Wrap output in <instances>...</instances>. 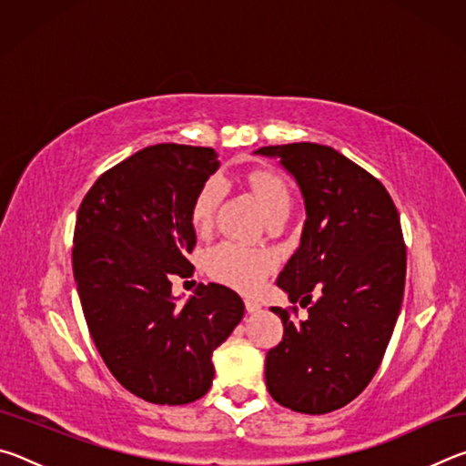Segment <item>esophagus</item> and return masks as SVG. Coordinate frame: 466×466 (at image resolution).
Here are the masks:
<instances>
[{"label":"esophagus","mask_w":466,"mask_h":466,"mask_svg":"<svg viewBox=\"0 0 466 466\" xmlns=\"http://www.w3.org/2000/svg\"><path fill=\"white\" fill-rule=\"evenodd\" d=\"M244 306H247V312H258V310H261L263 309V304L261 302H257V299H247V302H244Z\"/></svg>","instance_id":"obj_1"}]
</instances>
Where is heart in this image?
Masks as SVG:
<instances>
[{"label":"heart","mask_w":466,"mask_h":466,"mask_svg":"<svg viewBox=\"0 0 466 466\" xmlns=\"http://www.w3.org/2000/svg\"><path fill=\"white\" fill-rule=\"evenodd\" d=\"M250 191L255 193L258 208L265 218L278 211H289L291 195L289 188L279 175L271 170H252L247 177ZM219 188L216 180H208L199 193L195 195L191 205V224L197 232H205L214 222ZM273 269V257L267 250H255L240 247V244L222 242L209 248L205 255V271L219 283L252 294L263 286L267 275Z\"/></svg>","instance_id":"1"}]
</instances>
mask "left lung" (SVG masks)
I'll use <instances>...</instances> for the list:
<instances>
[{
	"label": "left lung",
	"instance_id": "obj_1",
	"mask_svg": "<svg viewBox=\"0 0 466 466\" xmlns=\"http://www.w3.org/2000/svg\"><path fill=\"white\" fill-rule=\"evenodd\" d=\"M255 154L278 157L306 209L299 247L278 286L289 302L309 306V317L271 309L283 341L267 353V390L291 411L330 413L370 384L397 325L407 273L399 211L380 180L329 146Z\"/></svg>",
	"mask_w": 466,
	"mask_h": 466
}]
</instances>
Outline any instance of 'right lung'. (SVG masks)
<instances>
[{"mask_svg": "<svg viewBox=\"0 0 466 466\" xmlns=\"http://www.w3.org/2000/svg\"><path fill=\"white\" fill-rule=\"evenodd\" d=\"M219 168L211 147L157 144L105 172L77 211L74 278L94 345L116 380L156 405H187L214 382L211 356L244 317L209 283L183 306L172 278L193 269L195 195Z\"/></svg>", "mask_w": 466, "mask_h": 466, "instance_id": "obj_1", "label": "right lung"}]
</instances>
